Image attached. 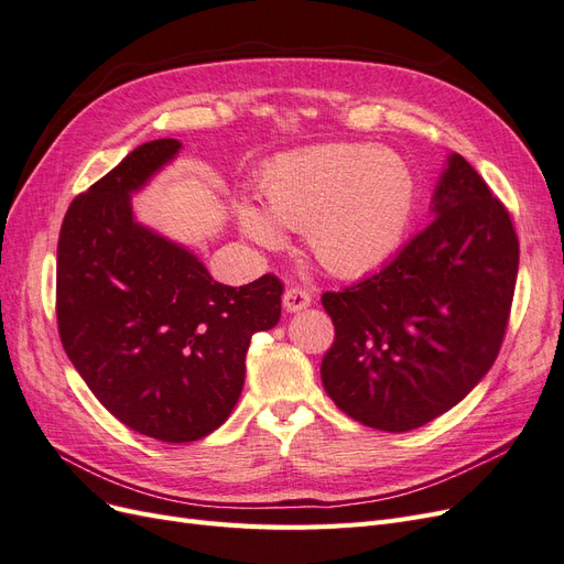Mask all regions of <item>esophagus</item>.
Returning a JSON list of instances; mask_svg holds the SVG:
<instances>
[{"label": "esophagus", "mask_w": 564, "mask_h": 564, "mask_svg": "<svg viewBox=\"0 0 564 564\" xmlns=\"http://www.w3.org/2000/svg\"><path fill=\"white\" fill-rule=\"evenodd\" d=\"M311 301H313L311 294L305 292V289H301V286L286 289L284 296H282V303H284V311L286 313H301V311L308 308Z\"/></svg>", "instance_id": "obj_1"}]
</instances>
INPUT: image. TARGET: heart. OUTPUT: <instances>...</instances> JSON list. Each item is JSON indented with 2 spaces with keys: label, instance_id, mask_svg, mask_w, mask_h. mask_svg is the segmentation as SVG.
I'll list each match as a JSON object with an SVG mask.
<instances>
[{
  "label": "heart",
  "instance_id": "b5f03b06",
  "mask_svg": "<svg viewBox=\"0 0 564 564\" xmlns=\"http://www.w3.org/2000/svg\"><path fill=\"white\" fill-rule=\"evenodd\" d=\"M265 209L242 202V230L275 247L278 223L303 230L315 259L334 275L379 268L398 249L416 202L412 169L395 150L327 143L278 158L261 176Z\"/></svg>",
  "mask_w": 564,
  "mask_h": 564
}]
</instances>
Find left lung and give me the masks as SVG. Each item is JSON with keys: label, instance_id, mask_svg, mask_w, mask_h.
Masks as SVG:
<instances>
[{"label": "left lung", "instance_id": "8db88e82", "mask_svg": "<svg viewBox=\"0 0 564 564\" xmlns=\"http://www.w3.org/2000/svg\"><path fill=\"white\" fill-rule=\"evenodd\" d=\"M433 224L377 275L322 294L334 346L319 367L334 404L386 433L449 412L497 360L513 303L520 247L503 204L456 152Z\"/></svg>", "mask_w": 564, "mask_h": 564}]
</instances>
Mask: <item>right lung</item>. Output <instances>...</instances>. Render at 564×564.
Returning <instances> with one entry per match:
<instances>
[{
    "label": "right lung",
    "mask_w": 564,
    "mask_h": 564,
    "mask_svg": "<svg viewBox=\"0 0 564 564\" xmlns=\"http://www.w3.org/2000/svg\"><path fill=\"white\" fill-rule=\"evenodd\" d=\"M176 139L135 148L73 199L56 265L58 334L108 412L162 442L207 437L235 409L256 332L280 322L282 282H216L197 256L133 216L131 195Z\"/></svg>",
    "instance_id": "add662e5"
}]
</instances>
